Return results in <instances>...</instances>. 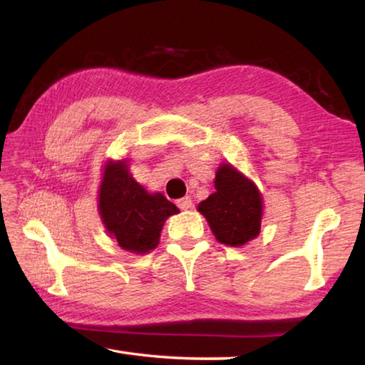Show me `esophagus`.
I'll list each match as a JSON object with an SVG mask.
<instances>
[{
    "mask_svg": "<svg viewBox=\"0 0 365 365\" xmlns=\"http://www.w3.org/2000/svg\"><path fill=\"white\" fill-rule=\"evenodd\" d=\"M177 206L180 209H191L193 207V201H191L190 196H185L180 197V200H177Z\"/></svg>",
    "mask_w": 365,
    "mask_h": 365,
    "instance_id": "34e87169",
    "label": "esophagus"
}]
</instances>
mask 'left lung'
<instances>
[{
	"label": "left lung",
	"mask_w": 365,
	"mask_h": 365,
	"mask_svg": "<svg viewBox=\"0 0 365 365\" xmlns=\"http://www.w3.org/2000/svg\"><path fill=\"white\" fill-rule=\"evenodd\" d=\"M215 193L197 206L220 243L243 246L261 232L262 197L255 183L230 164L215 174Z\"/></svg>",
	"instance_id": "obj_1"
}]
</instances>
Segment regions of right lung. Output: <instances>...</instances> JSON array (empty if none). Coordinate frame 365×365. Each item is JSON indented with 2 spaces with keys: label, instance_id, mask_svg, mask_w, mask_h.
Here are the masks:
<instances>
[{
  "label": "right lung",
  "instance_id": "add662e5",
  "mask_svg": "<svg viewBox=\"0 0 365 365\" xmlns=\"http://www.w3.org/2000/svg\"><path fill=\"white\" fill-rule=\"evenodd\" d=\"M100 212L120 248L143 255L156 248L165 219L178 209L160 193H148L128 174L125 160H119L104 168Z\"/></svg>",
  "mask_w": 365,
  "mask_h": 365
}]
</instances>
